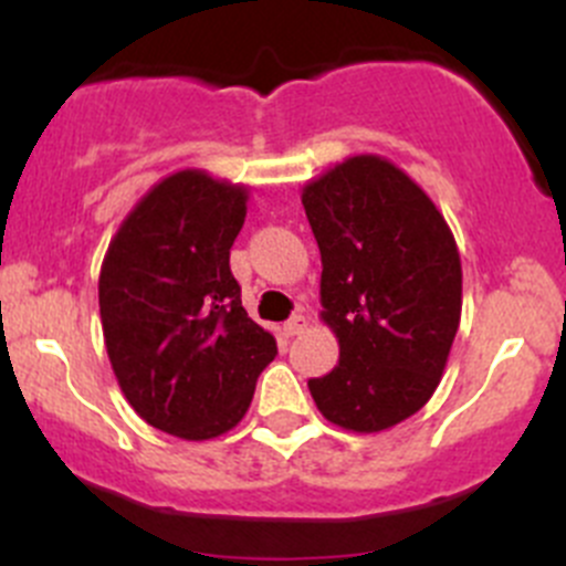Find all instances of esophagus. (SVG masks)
Here are the masks:
<instances>
[{"mask_svg": "<svg viewBox=\"0 0 566 566\" xmlns=\"http://www.w3.org/2000/svg\"><path fill=\"white\" fill-rule=\"evenodd\" d=\"M304 328H306V317L304 315H293L287 319V323L282 325L284 336H295V334H301Z\"/></svg>", "mask_w": 566, "mask_h": 566, "instance_id": "esophagus-1", "label": "esophagus"}]
</instances>
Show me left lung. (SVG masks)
Wrapping results in <instances>:
<instances>
[{"label": "left lung", "mask_w": 566, "mask_h": 566, "mask_svg": "<svg viewBox=\"0 0 566 566\" xmlns=\"http://www.w3.org/2000/svg\"><path fill=\"white\" fill-rule=\"evenodd\" d=\"M301 202L323 260V319L339 339V364L310 391L342 430H389L441 384L462 310L458 243L432 199L380 156L336 164Z\"/></svg>", "instance_id": "8db88e82"}]
</instances>
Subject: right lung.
<instances>
[{
	"label": "right lung",
	"instance_id": "right-lung-1",
	"mask_svg": "<svg viewBox=\"0 0 566 566\" xmlns=\"http://www.w3.org/2000/svg\"><path fill=\"white\" fill-rule=\"evenodd\" d=\"M247 199V186L199 169L164 177L125 216L101 265V323L119 389L147 424L186 441L232 430L276 356L230 271Z\"/></svg>",
	"mask_w": 566,
	"mask_h": 566
}]
</instances>
